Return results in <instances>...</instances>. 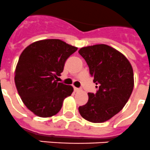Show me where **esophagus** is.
I'll return each instance as SVG.
<instances>
[{
	"mask_svg": "<svg viewBox=\"0 0 150 150\" xmlns=\"http://www.w3.org/2000/svg\"><path fill=\"white\" fill-rule=\"evenodd\" d=\"M74 90H75L76 92H78V91H80V90H81V88H78V87H75V86H74Z\"/></svg>",
	"mask_w": 150,
	"mask_h": 150,
	"instance_id": "1",
	"label": "esophagus"
}]
</instances>
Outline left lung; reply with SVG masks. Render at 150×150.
Instances as JSON below:
<instances>
[{
  "label": "left lung",
  "instance_id": "8db88e82",
  "mask_svg": "<svg viewBox=\"0 0 150 150\" xmlns=\"http://www.w3.org/2000/svg\"><path fill=\"white\" fill-rule=\"evenodd\" d=\"M97 90L88 93V102L79 106L81 117L92 122L112 118L126 105L133 92L134 80L130 63L125 56L106 44L81 48Z\"/></svg>",
  "mask_w": 150,
  "mask_h": 150
}]
</instances>
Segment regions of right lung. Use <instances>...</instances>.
Returning a JSON list of instances; mask_svg holds the SVG:
<instances>
[{
  "label": "right lung",
  "mask_w": 150,
  "mask_h": 150,
  "mask_svg": "<svg viewBox=\"0 0 150 150\" xmlns=\"http://www.w3.org/2000/svg\"><path fill=\"white\" fill-rule=\"evenodd\" d=\"M76 50L60 40L49 39L34 42L22 52L14 81L22 101L35 115L50 117L57 114L64 99L71 95L73 86L55 79Z\"/></svg>",
  "instance_id": "1"
}]
</instances>
